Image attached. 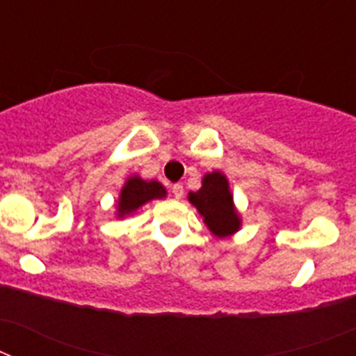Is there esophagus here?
Listing matches in <instances>:
<instances>
[{
  "label": "esophagus",
  "instance_id": "34e87169",
  "mask_svg": "<svg viewBox=\"0 0 356 356\" xmlns=\"http://www.w3.org/2000/svg\"><path fill=\"white\" fill-rule=\"evenodd\" d=\"M171 191H172V194H175L176 200H180V197L184 196V185L181 184H175L171 187Z\"/></svg>",
  "mask_w": 356,
  "mask_h": 356
}]
</instances>
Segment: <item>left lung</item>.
<instances>
[{
  "label": "left lung",
  "mask_w": 356,
  "mask_h": 356,
  "mask_svg": "<svg viewBox=\"0 0 356 356\" xmlns=\"http://www.w3.org/2000/svg\"><path fill=\"white\" fill-rule=\"evenodd\" d=\"M188 203L197 210L210 234L217 238L235 235L242 226V217L235 207L234 194L225 172H207L196 193H188Z\"/></svg>",
  "instance_id": "1"
}]
</instances>
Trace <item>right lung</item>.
Listing matches in <instances>:
<instances>
[{
  "instance_id": "1",
  "label": "right lung",
  "mask_w": 356,
  "mask_h": 356,
  "mask_svg": "<svg viewBox=\"0 0 356 356\" xmlns=\"http://www.w3.org/2000/svg\"><path fill=\"white\" fill-rule=\"evenodd\" d=\"M165 196H168V191L160 181L144 180L139 175L128 176L115 201V217L124 219L149 201L162 200Z\"/></svg>"
}]
</instances>
